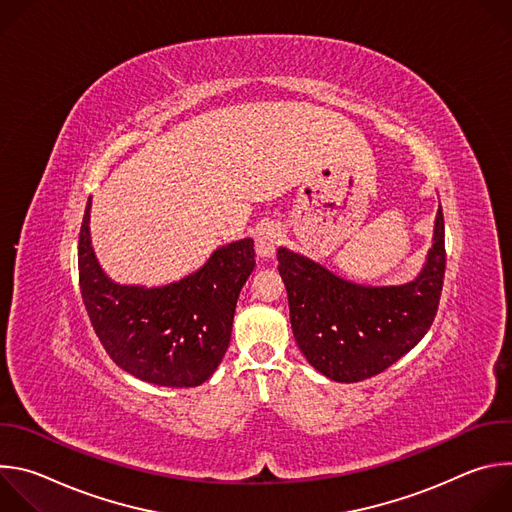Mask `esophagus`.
Masks as SVG:
<instances>
[{"label":"esophagus","instance_id":"34e87169","mask_svg":"<svg viewBox=\"0 0 512 512\" xmlns=\"http://www.w3.org/2000/svg\"><path fill=\"white\" fill-rule=\"evenodd\" d=\"M281 243V229L273 223H265L255 233V249L257 255L263 259H269L275 255V249Z\"/></svg>","mask_w":512,"mask_h":512}]
</instances>
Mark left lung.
Listing matches in <instances>:
<instances>
[{
  "label": "left lung",
  "mask_w": 512,
  "mask_h": 512,
  "mask_svg": "<svg viewBox=\"0 0 512 512\" xmlns=\"http://www.w3.org/2000/svg\"><path fill=\"white\" fill-rule=\"evenodd\" d=\"M277 261L300 350L328 379L358 383L389 369L433 324L446 273L444 212L421 273L403 285H358L285 247Z\"/></svg>",
  "instance_id": "1"
}]
</instances>
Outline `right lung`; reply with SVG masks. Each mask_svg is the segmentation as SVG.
Listing matches in <instances>:
<instances>
[{
    "instance_id": "obj_1",
    "label": "right lung",
    "mask_w": 512,
    "mask_h": 512,
    "mask_svg": "<svg viewBox=\"0 0 512 512\" xmlns=\"http://www.w3.org/2000/svg\"><path fill=\"white\" fill-rule=\"evenodd\" d=\"M91 198L79 235V283L93 330L119 369L158 387H198L221 364L241 289L255 269L253 239L218 247L188 277L119 285L91 245Z\"/></svg>"
}]
</instances>
